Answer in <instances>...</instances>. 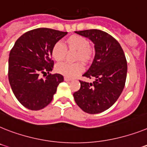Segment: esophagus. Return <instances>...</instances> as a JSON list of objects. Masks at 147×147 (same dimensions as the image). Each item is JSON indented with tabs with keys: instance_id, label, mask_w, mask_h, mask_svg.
<instances>
[{
	"instance_id": "1",
	"label": "esophagus",
	"mask_w": 147,
	"mask_h": 147,
	"mask_svg": "<svg viewBox=\"0 0 147 147\" xmlns=\"http://www.w3.org/2000/svg\"><path fill=\"white\" fill-rule=\"evenodd\" d=\"M71 78H68V77H64V81H71Z\"/></svg>"
}]
</instances>
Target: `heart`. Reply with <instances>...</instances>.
I'll use <instances>...</instances> for the list:
<instances>
[{
	"label": "heart",
	"instance_id": "obj_1",
	"mask_svg": "<svg viewBox=\"0 0 147 147\" xmlns=\"http://www.w3.org/2000/svg\"><path fill=\"white\" fill-rule=\"evenodd\" d=\"M65 47L60 42H56L51 49V57L57 62L64 60L66 55V49L69 51H76V60H80L84 64L90 62L95 54L94 48L89 44V41L83 36L71 35L64 40ZM57 72L66 77L73 78L84 71V66L81 63H60L55 67Z\"/></svg>",
	"mask_w": 147,
	"mask_h": 147
}]
</instances>
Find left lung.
I'll list each match as a JSON object with an SVG mask.
<instances>
[{
    "mask_svg": "<svg viewBox=\"0 0 147 147\" xmlns=\"http://www.w3.org/2000/svg\"><path fill=\"white\" fill-rule=\"evenodd\" d=\"M76 34L94 43V60L83 76L95 78L92 83L81 81V87L73 93L76 104L84 112L102 113L117 100L125 87L127 61L117 39L100 30H85Z\"/></svg>",
    "mask_w": 147,
    "mask_h": 147,
    "instance_id": "left-lung-1",
    "label": "left lung"
}]
</instances>
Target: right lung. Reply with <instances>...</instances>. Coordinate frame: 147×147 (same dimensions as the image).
Instances as JSON below:
<instances>
[{
    "mask_svg": "<svg viewBox=\"0 0 147 147\" xmlns=\"http://www.w3.org/2000/svg\"><path fill=\"white\" fill-rule=\"evenodd\" d=\"M66 34L51 28H36L21 36L11 49L9 81L15 96L26 108L39 111L46 107L63 81L62 75L49 72L54 68L51 49ZM42 74L47 77L42 79Z\"/></svg>",
    "mask_w": 147,
    "mask_h": 147,
    "instance_id": "add662e5",
    "label": "right lung"
}]
</instances>
